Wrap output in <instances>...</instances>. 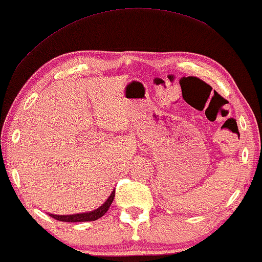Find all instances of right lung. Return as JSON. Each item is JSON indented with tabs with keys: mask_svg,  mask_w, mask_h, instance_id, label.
<instances>
[{
	"mask_svg": "<svg viewBox=\"0 0 262 262\" xmlns=\"http://www.w3.org/2000/svg\"><path fill=\"white\" fill-rule=\"evenodd\" d=\"M115 196V190L112 192L108 199L103 203V204L98 207L97 210L91 211V212L86 213H78V214H70V215H57V214H50V217L59 222H66V223H79V222H94L97 219L101 218L103 214H105L107 211H108L110 206L112 203H113V199Z\"/></svg>",
	"mask_w": 262,
	"mask_h": 262,
	"instance_id": "add662e5",
	"label": "right lung"
}]
</instances>
